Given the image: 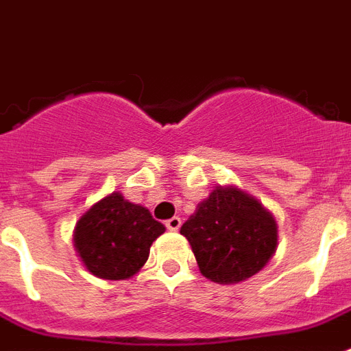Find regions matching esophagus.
Instances as JSON below:
<instances>
[{"mask_svg":"<svg viewBox=\"0 0 351 351\" xmlns=\"http://www.w3.org/2000/svg\"><path fill=\"white\" fill-rule=\"evenodd\" d=\"M180 225H182V219H180V217H178V216L171 217V219H167V221H166L167 230L176 232V230H178V228H180Z\"/></svg>","mask_w":351,"mask_h":351,"instance_id":"34e87169","label":"esophagus"}]
</instances>
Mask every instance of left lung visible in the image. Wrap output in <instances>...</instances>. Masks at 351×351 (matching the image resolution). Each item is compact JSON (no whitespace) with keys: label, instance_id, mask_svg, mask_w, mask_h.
<instances>
[{"label":"left lung","instance_id":"obj_1","mask_svg":"<svg viewBox=\"0 0 351 351\" xmlns=\"http://www.w3.org/2000/svg\"><path fill=\"white\" fill-rule=\"evenodd\" d=\"M180 234L189 241L202 275L219 284H237L258 273L278 244L273 216L234 187L212 191Z\"/></svg>","mask_w":351,"mask_h":351}]
</instances>
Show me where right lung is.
I'll use <instances>...</instances> for the list:
<instances>
[{
	"label": "right lung",
	"instance_id": "add662e5",
	"mask_svg": "<svg viewBox=\"0 0 351 351\" xmlns=\"http://www.w3.org/2000/svg\"><path fill=\"white\" fill-rule=\"evenodd\" d=\"M164 230V225L153 219L148 208L112 193L76 223L75 248L93 275L123 280L144 266L149 246Z\"/></svg>",
	"mask_w": 351,
	"mask_h": 351
}]
</instances>
